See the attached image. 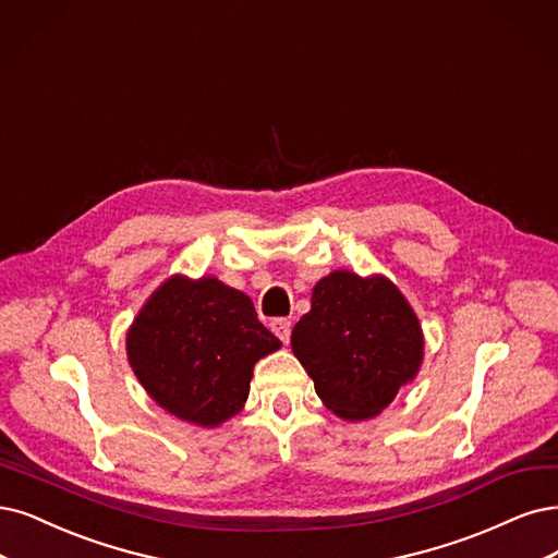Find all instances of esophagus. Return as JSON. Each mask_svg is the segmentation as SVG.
Segmentation results:
<instances>
[{
  "instance_id": "esophagus-1",
  "label": "esophagus",
  "mask_w": 558,
  "mask_h": 558,
  "mask_svg": "<svg viewBox=\"0 0 558 558\" xmlns=\"http://www.w3.org/2000/svg\"><path fill=\"white\" fill-rule=\"evenodd\" d=\"M271 328H274V333L287 344V342H290V336H292V322L290 319H274L271 322Z\"/></svg>"
}]
</instances>
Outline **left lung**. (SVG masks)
<instances>
[{"instance_id": "left-lung-1", "label": "left lung", "mask_w": 558, "mask_h": 558, "mask_svg": "<svg viewBox=\"0 0 558 558\" xmlns=\"http://www.w3.org/2000/svg\"><path fill=\"white\" fill-rule=\"evenodd\" d=\"M292 349L324 404L347 421L386 409L423 359L418 319L396 284L336 271L313 290V307L292 331Z\"/></svg>"}]
</instances>
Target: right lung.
I'll return each mask as SVG.
<instances>
[{"label":"right lung","instance_id":"right-lung-1","mask_svg":"<svg viewBox=\"0 0 558 558\" xmlns=\"http://www.w3.org/2000/svg\"><path fill=\"white\" fill-rule=\"evenodd\" d=\"M126 347L133 373L160 407L214 427L243 407L255 363L280 340L243 292L216 278H170L140 311Z\"/></svg>","mask_w":558,"mask_h":558}]
</instances>
